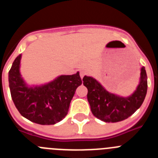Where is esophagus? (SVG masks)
Wrapping results in <instances>:
<instances>
[{"label":"esophagus","mask_w":158,"mask_h":158,"mask_svg":"<svg viewBox=\"0 0 158 158\" xmlns=\"http://www.w3.org/2000/svg\"><path fill=\"white\" fill-rule=\"evenodd\" d=\"M85 74H86V71H85V70L80 71V76H81V79L84 77V76H85Z\"/></svg>","instance_id":"1"}]
</instances>
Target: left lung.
Wrapping results in <instances>:
<instances>
[{
	"label": "left lung",
	"instance_id": "8db88e82",
	"mask_svg": "<svg viewBox=\"0 0 158 158\" xmlns=\"http://www.w3.org/2000/svg\"><path fill=\"white\" fill-rule=\"evenodd\" d=\"M83 84L88 89L87 98L95 117L105 123L120 122L139 109L147 93V75L145 67L141 68L139 83L129 96L108 92L93 77L85 76Z\"/></svg>",
	"mask_w": 158,
	"mask_h": 158
}]
</instances>
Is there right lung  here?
I'll list each match as a JSON object with an SVG mask.
<instances>
[{"instance_id": "1", "label": "right lung", "mask_w": 158, "mask_h": 158, "mask_svg": "<svg viewBox=\"0 0 158 158\" xmlns=\"http://www.w3.org/2000/svg\"><path fill=\"white\" fill-rule=\"evenodd\" d=\"M22 54L14 60L8 72V83L13 103L22 116L41 125L62 120L69 111L77 88L82 83L79 72L60 75L42 85H30L20 73Z\"/></svg>"}]
</instances>
